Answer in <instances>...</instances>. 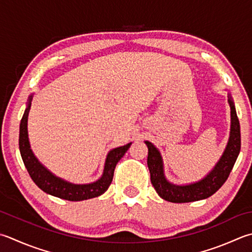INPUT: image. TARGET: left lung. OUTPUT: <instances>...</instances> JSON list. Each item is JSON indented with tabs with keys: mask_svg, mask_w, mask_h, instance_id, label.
<instances>
[{
	"mask_svg": "<svg viewBox=\"0 0 252 252\" xmlns=\"http://www.w3.org/2000/svg\"><path fill=\"white\" fill-rule=\"evenodd\" d=\"M228 102L230 107V133L227 146L214 168L198 182L184 186L169 182L164 174V164L159 151L151 142L145 141L149 149L147 166L150 169L151 181L161 199L172 203H187L203 200L214 194L227 180L239 155L241 144L239 120L230 95Z\"/></svg>",
	"mask_w": 252,
	"mask_h": 252,
	"instance_id": "8db88e82",
	"label": "left lung"
}]
</instances>
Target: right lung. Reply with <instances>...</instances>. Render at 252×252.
I'll return each mask as SVG.
<instances>
[{"label":"right lung","instance_id":"1","mask_svg":"<svg viewBox=\"0 0 252 252\" xmlns=\"http://www.w3.org/2000/svg\"><path fill=\"white\" fill-rule=\"evenodd\" d=\"M32 95L29 96L27 108L24 112L21 126H19V151H21L24 165L27 168L28 174L32 177V181L46 193L68 201H83L101 195L109 188L113 178L116 165L126 154V152L129 150L131 143L117 147V149H113L108 153L105 168H103L100 179L87 185L71 184V182L54 176L52 172L49 171L46 167L40 164V161L33 155L31 144H29L27 131V120L32 106Z\"/></svg>","mask_w":252,"mask_h":252}]
</instances>
